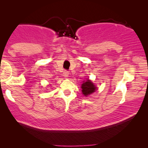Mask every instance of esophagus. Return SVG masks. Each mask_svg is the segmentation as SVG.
<instances>
[{
	"label": "esophagus",
	"instance_id": "34e87169",
	"mask_svg": "<svg viewBox=\"0 0 148 148\" xmlns=\"http://www.w3.org/2000/svg\"><path fill=\"white\" fill-rule=\"evenodd\" d=\"M69 72L68 71H66V70H65V71H64L63 76L65 77V78H67V77H69Z\"/></svg>",
	"mask_w": 148,
	"mask_h": 148
}]
</instances>
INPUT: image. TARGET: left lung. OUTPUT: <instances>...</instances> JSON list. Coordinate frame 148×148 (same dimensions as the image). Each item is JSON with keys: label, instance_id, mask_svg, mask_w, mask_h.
Wrapping results in <instances>:
<instances>
[{"label": "left lung", "instance_id": "1", "mask_svg": "<svg viewBox=\"0 0 148 148\" xmlns=\"http://www.w3.org/2000/svg\"><path fill=\"white\" fill-rule=\"evenodd\" d=\"M82 93L84 95V96H88L96 90V87L90 80H87L86 82H84L82 84Z\"/></svg>", "mask_w": 148, "mask_h": 148}]
</instances>
